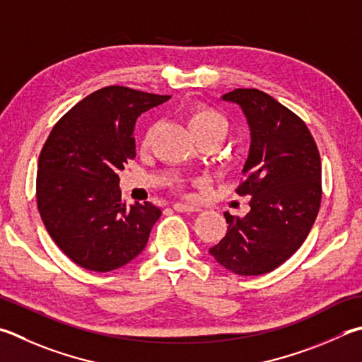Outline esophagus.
<instances>
[{"mask_svg": "<svg viewBox=\"0 0 362 362\" xmlns=\"http://www.w3.org/2000/svg\"><path fill=\"white\" fill-rule=\"evenodd\" d=\"M173 209L177 210V212H198L199 210L198 206H194V204H188V202H175Z\"/></svg>", "mask_w": 362, "mask_h": 362, "instance_id": "34e87169", "label": "esophagus"}]
</instances>
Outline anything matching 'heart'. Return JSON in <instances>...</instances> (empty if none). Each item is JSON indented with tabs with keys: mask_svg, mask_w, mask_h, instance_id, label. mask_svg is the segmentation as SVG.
Here are the masks:
<instances>
[{
	"mask_svg": "<svg viewBox=\"0 0 362 362\" xmlns=\"http://www.w3.org/2000/svg\"><path fill=\"white\" fill-rule=\"evenodd\" d=\"M187 124L189 133L193 137L199 136H216L223 141L226 134L228 124L226 120L218 112L209 109L206 106H194L188 109L187 112ZM150 142V133H146L142 137V147H147Z\"/></svg>",
	"mask_w": 362,
	"mask_h": 362,
	"instance_id": "obj_1",
	"label": "heart"
}]
</instances>
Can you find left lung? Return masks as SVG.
I'll list each match as a JSON object with an SVG mask.
<instances>
[{
    "mask_svg": "<svg viewBox=\"0 0 362 362\" xmlns=\"http://www.w3.org/2000/svg\"><path fill=\"white\" fill-rule=\"evenodd\" d=\"M244 112L250 129L248 156L239 194L250 196V212L233 216L226 235L209 250L238 275H262L304 244L321 202V160L310 131L290 109L256 88L221 96Z\"/></svg>",
    "mask_w": 362,
    "mask_h": 362,
    "instance_id": "left-lung-1",
    "label": "left lung"
}]
</instances>
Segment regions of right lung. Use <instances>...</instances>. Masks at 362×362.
I'll list each match as a JSON object with an SVG mask.
<instances>
[{
	"label": "right lung",
	"instance_id": "right-lung-1",
	"mask_svg": "<svg viewBox=\"0 0 362 362\" xmlns=\"http://www.w3.org/2000/svg\"><path fill=\"white\" fill-rule=\"evenodd\" d=\"M169 98L104 87L63 115L44 144L39 214L62 252L87 271L109 272L133 261L161 216L152 202L128 207L117 173L136 156L137 118Z\"/></svg>",
	"mask_w": 362,
	"mask_h": 362
}]
</instances>
